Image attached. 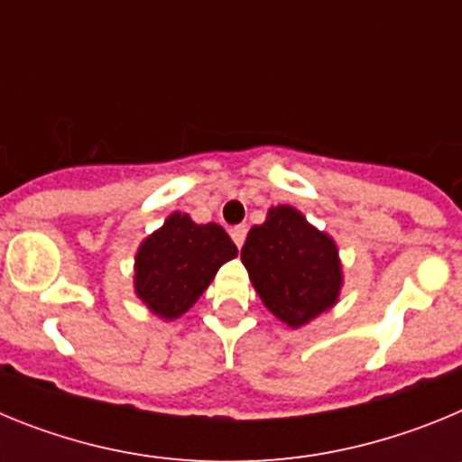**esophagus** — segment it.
Returning <instances> with one entry per match:
<instances>
[{
	"mask_svg": "<svg viewBox=\"0 0 462 462\" xmlns=\"http://www.w3.org/2000/svg\"><path fill=\"white\" fill-rule=\"evenodd\" d=\"M245 236H247V226H245V224H238V226L231 228V238H234V243L238 245V247H243Z\"/></svg>",
	"mask_w": 462,
	"mask_h": 462,
	"instance_id": "34e87169",
	"label": "esophagus"
}]
</instances>
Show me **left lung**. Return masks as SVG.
<instances>
[{
    "label": "left lung",
    "instance_id": "8db88e82",
    "mask_svg": "<svg viewBox=\"0 0 462 462\" xmlns=\"http://www.w3.org/2000/svg\"><path fill=\"white\" fill-rule=\"evenodd\" d=\"M240 259L263 305L291 328L319 317L340 298L336 240L291 206L271 208L266 222L250 228Z\"/></svg>",
    "mask_w": 462,
    "mask_h": 462
}]
</instances>
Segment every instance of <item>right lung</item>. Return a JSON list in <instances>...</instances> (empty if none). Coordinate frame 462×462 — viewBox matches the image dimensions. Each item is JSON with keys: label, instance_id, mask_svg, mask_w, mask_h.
Instances as JSON below:
<instances>
[{"label": "right lung", "instance_id": "right-lung-1", "mask_svg": "<svg viewBox=\"0 0 462 462\" xmlns=\"http://www.w3.org/2000/svg\"><path fill=\"white\" fill-rule=\"evenodd\" d=\"M236 254L238 247L219 224H196L185 212H173L138 247L136 296L162 319H178Z\"/></svg>", "mask_w": 462, "mask_h": 462}]
</instances>
